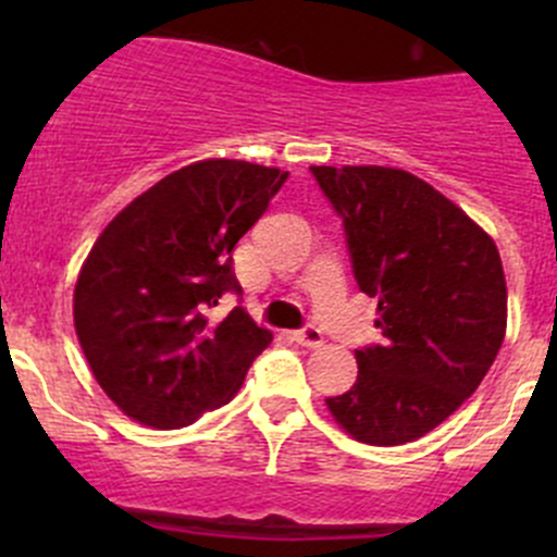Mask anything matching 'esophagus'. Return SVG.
<instances>
[{"instance_id": "34e87169", "label": "esophagus", "mask_w": 557, "mask_h": 557, "mask_svg": "<svg viewBox=\"0 0 557 557\" xmlns=\"http://www.w3.org/2000/svg\"><path fill=\"white\" fill-rule=\"evenodd\" d=\"M294 342L301 347H320L323 345V334L314 325H307V329L294 331Z\"/></svg>"}]
</instances>
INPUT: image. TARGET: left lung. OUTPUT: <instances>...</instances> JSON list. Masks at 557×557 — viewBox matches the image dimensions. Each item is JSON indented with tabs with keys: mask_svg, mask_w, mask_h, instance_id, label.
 Instances as JSON below:
<instances>
[{
	"mask_svg": "<svg viewBox=\"0 0 557 557\" xmlns=\"http://www.w3.org/2000/svg\"><path fill=\"white\" fill-rule=\"evenodd\" d=\"M345 226L358 288L377 299L383 345L356 350L358 380L325 398L363 445H407L485 380L507 331L498 247L447 196L393 166H310Z\"/></svg>",
	"mask_w": 557,
	"mask_h": 557,
	"instance_id": "left-lung-1",
	"label": "left lung"
}]
</instances>
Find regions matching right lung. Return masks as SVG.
Masks as SVG:
<instances>
[{
    "instance_id": "obj_1",
    "label": "right lung",
    "mask_w": 557,
    "mask_h": 557,
    "mask_svg": "<svg viewBox=\"0 0 557 557\" xmlns=\"http://www.w3.org/2000/svg\"><path fill=\"white\" fill-rule=\"evenodd\" d=\"M288 172L207 159L166 174L123 207L75 285V331L102 391L132 420L183 429L232 401L272 334L243 307L232 250Z\"/></svg>"
}]
</instances>
